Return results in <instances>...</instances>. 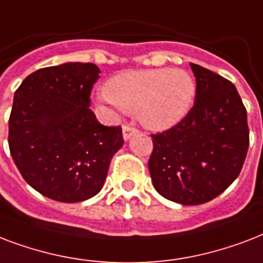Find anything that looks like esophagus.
Listing matches in <instances>:
<instances>
[{
  "mask_svg": "<svg viewBox=\"0 0 263 263\" xmlns=\"http://www.w3.org/2000/svg\"><path fill=\"white\" fill-rule=\"evenodd\" d=\"M136 133H138V130L136 129V127H133V126H123V138H125V140H129V138Z\"/></svg>",
  "mask_w": 263,
  "mask_h": 263,
  "instance_id": "esophagus-1",
  "label": "esophagus"
}]
</instances>
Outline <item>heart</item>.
<instances>
[{
    "label": "heart",
    "instance_id": "heart-1",
    "mask_svg": "<svg viewBox=\"0 0 263 263\" xmlns=\"http://www.w3.org/2000/svg\"><path fill=\"white\" fill-rule=\"evenodd\" d=\"M196 83L189 72L173 68L126 71L105 85L104 103L137 114L142 125L155 130L172 127L192 108Z\"/></svg>",
    "mask_w": 263,
    "mask_h": 263
}]
</instances>
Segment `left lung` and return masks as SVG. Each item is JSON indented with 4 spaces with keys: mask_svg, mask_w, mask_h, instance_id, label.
I'll list each match as a JSON object with an SVG mask.
<instances>
[{
    "mask_svg": "<svg viewBox=\"0 0 263 263\" xmlns=\"http://www.w3.org/2000/svg\"><path fill=\"white\" fill-rule=\"evenodd\" d=\"M195 104L182 121L151 134L148 168L155 189L180 204H203L225 191L241 172L250 144L247 109L235 85L192 64Z\"/></svg>",
    "mask_w": 263,
    "mask_h": 263,
    "instance_id": "left-lung-1",
    "label": "left lung"
}]
</instances>
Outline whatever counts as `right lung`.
<instances>
[{
	"label": "right lung",
	"instance_id": "add662e5",
	"mask_svg": "<svg viewBox=\"0 0 263 263\" xmlns=\"http://www.w3.org/2000/svg\"><path fill=\"white\" fill-rule=\"evenodd\" d=\"M91 63H66L32 72L13 97L8 144L12 159L41 195L77 203L101 191L121 126L101 125L90 107L100 78Z\"/></svg>",
	"mask_w": 263,
	"mask_h": 263
}]
</instances>
